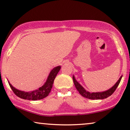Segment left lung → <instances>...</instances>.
<instances>
[{
	"label": "left lung",
	"mask_w": 130,
	"mask_h": 130,
	"mask_svg": "<svg viewBox=\"0 0 130 130\" xmlns=\"http://www.w3.org/2000/svg\"><path fill=\"white\" fill-rule=\"evenodd\" d=\"M121 76L118 79V81L117 82L116 84L113 86V87L110 88L108 90L104 91V92H89L88 91H86L80 84L76 81L75 79L74 76H73V81H74V85L75 86L76 89H77L78 92L82 96L86 98H88L90 100H102L104 99V98H107L108 96H111L114 91H116L117 88L119 85V84L121 81V79L122 78Z\"/></svg>",
	"instance_id": "1"
}]
</instances>
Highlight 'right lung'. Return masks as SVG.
I'll list each match as a JSON object with an SVG mask.
<instances>
[{"instance_id":"1","label":"right lung","mask_w":130,"mask_h":130,"mask_svg":"<svg viewBox=\"0 0 130 130\" xmlns=\"http://www.w3.org/2000/svg\"><path fill=\"white\" fill-rule=\"evenodd\" d=\"M60 69H61V67H59V66L53 69L49 74L47 81L44 85L42 87H40L39 89H36L35 91H32V92H24V91H19L14 88L10 83H9V84L11 89H12L13 92L18 97L24 100H32V101L42 100L46 97L50 93L55 78L58 73L59 72Z\"/></svg>"}]
</instances>
